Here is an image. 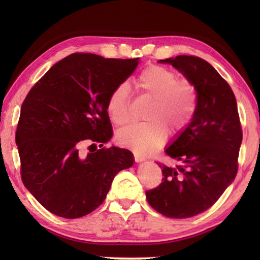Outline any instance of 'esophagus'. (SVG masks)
<instances>
[{
    "instance_id": "34e87169",
    "label": "esophagus",
    "mask_w": 260,
    "mask_h": 260,
    "mask_svg": "<svg viewBox=\"0 0 260 260\" xmlns=\"http://www.w3.org/2000/svg\"><path fill=\"white\" fill-rule=\"evenodd\" d=\"M134 159H135V162H143L145 158L143 157V156H141V155H139V154H137V153H134Z\"/></svg>"
}]
</instances>
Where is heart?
Here are the masks:
<instances>
[{"label":"heart","mask_w":260,"mask_h":260,"mask_svg":"<svg viewBox=\"0 0 260 260\" xmlns=\"http://www.w3.org/2000/svg\"><path fill=\"white\" fill-rule=\"evenodd\" d=\"M136 85L142 96L152 99L145 115L148 121L120 129L116 140L120 146L147 155L164 144L167 128L176 134L191 123L198 106V92L191 80L178 78L174 71L157 64L143 69L137 76ZM106 108L114 124L123 126L129 123L131 95L125 82L110 91Z\"/></svg>","instance_id":"heart-1"}]
</instances>
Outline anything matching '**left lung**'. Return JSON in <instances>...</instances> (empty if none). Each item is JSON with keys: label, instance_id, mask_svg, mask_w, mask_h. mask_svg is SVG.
I'll return each mask as SVG.
<instances>
[{"label": "left lung", "instance_id": "8db88e82", "mask_svg": "<svg viewBox=\"0 0 260 260\" xmlns=\"http://www.w3.org/2000/svg\"><path fill=\"white\" fill-rule=\"evenodd\" d=\"M181 71L194 84V117L168 155L174 167L158 163L162 183L146 191L150 206L165 217L184 219L206 211L236 178L242 141L235 93L211 64L196 56L159 60Z\"/></svg>", "mask_w": 260, "mask_h": 260}]
</instances>
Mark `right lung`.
I'll return each mask as SVG.
<instances>
[{
	"label": "right lung",
	"instance_id": "right-lung-1",
	"mask_svg": "<svg viewBox=\"0 0 260 260\" xmlns=\"http://www.w3.org/2000/svg\"><path fill=\"white\" fill-rule=\"evenodd\" d=\"M139 62L76 52L53 64L27 92L15 133L21 179L48 211L67 219L92 212L115 175L133 165L131 151L104 144L113 135L107 98ZM87 140L92 145L84 154Z\"/></svg>",
	"mask_w": 260,
	"mask_h": 260
}]
</instances>
